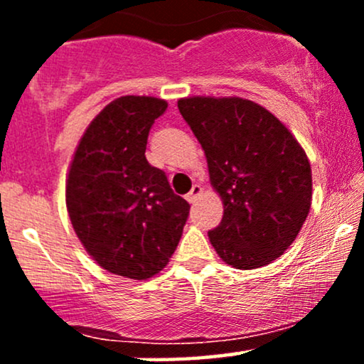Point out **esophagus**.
Segmentation results:
<instances>
[{"label": "esophagus", "instance_id": "esophagus-1", "mask_svg": "<svg viewBox=\"0 0 364 364\" xmlns=\"http://www.w3.org/2000/svg\"><path fill=\"white\" fill-rule=\"evenodd\" d=\"M200 193H202V186L195 185L193 188H191L190 193L186 195V200H188V202H190V203H195L196 198H198V196H200Z\"/></svg>", "mask_w": 364, "mask_h": 364}]
</instances>
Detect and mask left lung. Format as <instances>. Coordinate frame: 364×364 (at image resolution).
Returning <instances> with one entry per match:
<instances>
[{
    "label": "left lung",
    "instance_id": "1",
    "mask_svg": "<svg viewBox=\"0 0 364 364\" xmlns=\"http://www.w3.org/2000/svg\"><path fill=\"white\" fill-rule=\"evenodd\" d=\"M178 109L205 152L224 215L208 231L228 265H269L289 248L311 205V168L272 112L240 97H186Z\"/></svg>",
    "mask_w": 364,
    "mask_h": 364
}]
</instances>
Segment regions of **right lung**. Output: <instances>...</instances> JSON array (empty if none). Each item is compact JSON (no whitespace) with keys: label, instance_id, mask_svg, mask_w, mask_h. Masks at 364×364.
Instances as JSON below:
<instances>
[{"label":"right lung","instance_id":"right-lung-1","mask_svg":"<svg viewBox=\"0 0 364 364\" xmlns=\"http://www.w3.org/2000/svg\"><path fill=\"white\" fill-rule=\"evenodd\" d=\"M168 102L124 95L83 133L66 179V207L78 240L107 272L144 279L168 265L190 205L145 157L154 121Z\"/></svg>","mask_w":364,"mask_h":364}]
</instances>
